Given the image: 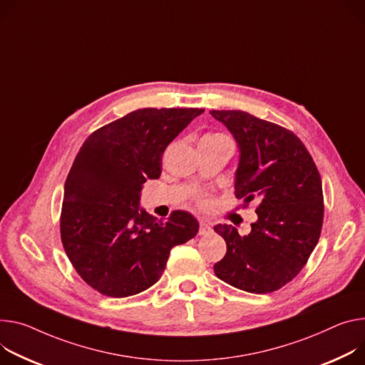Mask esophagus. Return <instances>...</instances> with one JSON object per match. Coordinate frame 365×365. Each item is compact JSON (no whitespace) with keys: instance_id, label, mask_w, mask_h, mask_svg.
<instances>
[{"instance_id":"obj_1","label":"esophagus","mask_w":365,"mask_h":365,"mask_svg":"<svg viewBox=\"0 0 365 365\" xmlns=\"http://www.w3.org/2000/svg\"><path fill=\"white\" fill-rule=\"evenodd\" d=\"M212 231V227H211V224L208 222V221H201L200 222V235L201 236H207V235H210Z\"/></svg>"}]
</instances>
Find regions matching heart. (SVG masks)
<instances>
[{"label": "heart", "instance_id": "b5f03b06", "mask_svg": "<svg viewBox=\"0 0 365 365\" xmlns=\"http://www.w3.org/2000/svg\"><path fill=\"white\" fill-rule=\"evenodd\" d=\"M222 138H227V137L222 135V134H207V135H204L201 138V141H214V140H222ZM195 202H196V205L200 207V208H207V207L211 205V200H210L207 195L196 196Z\"/></svg>", "mask_w": 365, "mask_h": 365}]
</instances>
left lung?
I'll list each match as a JSON object with an SVG mask.
<instances>
[{
	"label": "left lung",
	"mask_w": 365,
	"mask_h": 365,
	"mask_svg": "<svg viewBox=\"0 0 365 365\" xmlns=\"http://www.w3.org/2000/svg\"><path fill=\"white\" fill-rule=\"evenodd\" d=\"M210 113L240 147L236 197L245 208L259 204L247 236L233 225L214 227L227 243L214 272L247 292L277 291L300 274L319 242L324 214L320 173L292 130L243 110Z\"/></svg>",
	"instance_id": "1"
}]
</instances>
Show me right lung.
Masks as SVG:
<instances>
[{"label":"right lung","mask_w":365,"mask_h":365,"mask_svg":"<svg viewBox=\"0 0 365 365\" xmlns=\"http://www.w3.org/2000/svg\"><path fill=\"white\" fill-rule=\"evenodd\" d=\"M204 109H138L93 134L65 182L61 242L81 279L103 295L123 298L154 285L170 249L193 239L195 217L173 211L155 221L140 210L147 179L161 175L163 153Z\"/></svg>","instance_id":"obj_1"}]
</instances>
